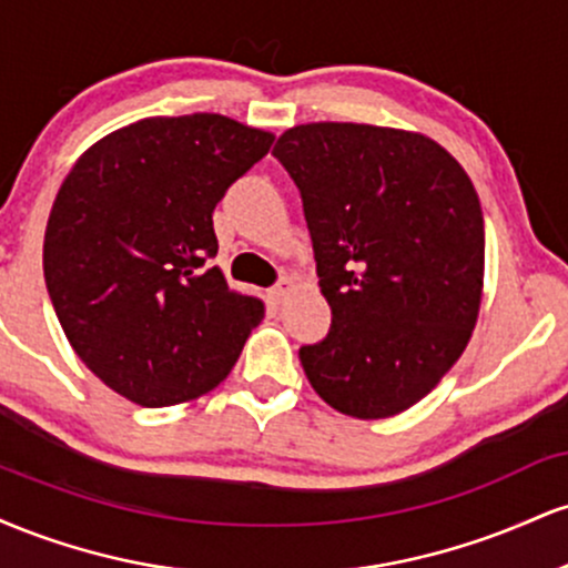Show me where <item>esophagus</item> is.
I'll use <instances>...</instances> for the list:
<instances>
[{
    "mask_svg": "<svg viewBox=\"0 0 568 568\" xmlns=\"http://www.w3.org/2000/svg\"><path fill=\"white\" fill-rule=\"evenodd\" d=\"M291 291H293V283H291L288 277H283V280H280V283L275 285V288H270V298H272V302H275V304H280L285 296H288Z\"/></svg>",
    "mask_w": 568,
    "mask_h": 568,
    "instance_id": "1",
    "label": "esophagus"
}]
</instances>
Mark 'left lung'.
<instances>
[{
	"mask_svg": "<svg viewBox=\"0 0 568 568\" xmlns=\"http://www.w3.org/2000/svg\"><path fill=\"white\" fill-rule=\"evenodd\" d=\"M304 202L323 342L298 349L331 408L387 419L419 403L470 342L484 291V211L440 143L408 130L310 122L280 135Z\"/></svg>",
	"mask_w": 568,
	"mask_h": 568,
	"instance_id": "8db88e82",
	"label": "left lung"
}]
</instances>
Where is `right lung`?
<instances>
[{
	"instance_id": "1",
	"label": "right lung",
	"mask_w": 568,
	"mask_h": 568,
	"mask_svg": "<svg viewBox=\"0 0 568 568\" xmlns=\"http://www.w3.org/2000/svg\"><path fill=\"white\" fill-rule=\"evenodd\" d=\"M275 135L224 114L149 116L101 139L63 179L44 283L80 361L146 408L226 379L264 304L226 285L213 207Z\"/></svg>"
}]
</instances>
